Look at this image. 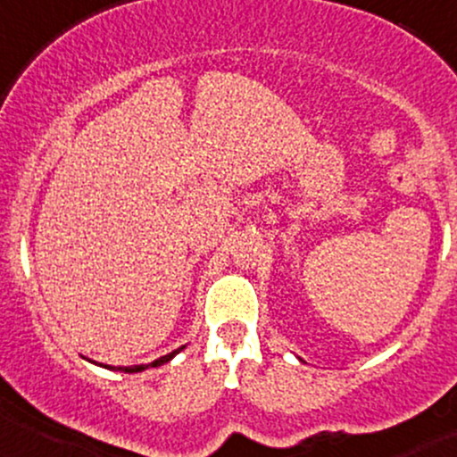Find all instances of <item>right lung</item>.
Instances as JSON below:
<instances>
[{
	"mask_svg": "<svg viewBox=\"0 0 457 457\" xmlns=\"http://www.w3.org/2000/svg\"><path fill=\"white\" fill-rule=\"evenodd\" d=\"M183 349H185V347L176 349V351H172V353H168V355L159 357V360H155V361H151V364H140V366H104V364H97V361H93V364L104 366V368H110V370H120V372H142V370H146V368H155V366L166 364V361L172 360V357H174L176 353H179V351H183ZM89 361H91V360H89Z\"/></svg>",
	"mask_w": 457,
	"mask_h": 457,
	"instance_id": "right-lung-1",
	"label": "right lung"
}]
</instances>
